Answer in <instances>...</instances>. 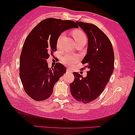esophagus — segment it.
Masks as SVG:
<instances>
[{
    "label": "esophagus",
    "mask_w": 135,
    "mask_h": 135,
    "mask_svg": "<svg viewBox=\"0 0 135 135\" xmlns=\"http://www.w3.org/2000/svg\"><path fill=\"white\" fill-rule=\"evenodd\" d=\"M66 71H67L68 73H69V74H71V73H72V71L71 70V69H69V68H68L67 70H66Z\"/></svg>",
    "instance_id": "obj_1"
}]
</instances>
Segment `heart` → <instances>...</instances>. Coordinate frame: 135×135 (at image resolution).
<instances>
[{"mask_svg":"<svg viewBox=\"0 0 135 135\" xmlns=\"http://www.w3.org/2000/svg\"><path fill=\"white\" fill-rule=\"evenodd\" d=\"M65 33L61 34L59 37L58 41H57V47H60L61 42L62 41V39L65 37ZM73 36L76 42L82 41L83 40L87 41V37H86L85 35L84 34L82 30L78 29L74 31L73 32ZM78 61V57L72 55L67 54L65 55L62 58V62L68 66H72L75 63H76Z\"/></svg>","mask_w":135,"mask_h":135,"instance_id":"obj_1","label":"heart"}]
</instances>
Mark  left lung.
Wrapping results in <instances>:
<instances>
[{"instance_id": "1", "label": "left lung", "mask_w": 135, "mask_h": 135, "mask_svg": "<svg viewBox=\"0 0 135 135\" xmlns=\"http://www.w3.org/2000/svg\"><path fill=\"white\" fill-rule=\"evenodd\" d=\"M88 38L86 56L81 63L89 69L83 77L73 73L74 81L70 84L72 96L78 102L88 103L100 96L114 71V53L111 41L100 28L93 24L76 21Z\"/></svg>"}]
</instances>
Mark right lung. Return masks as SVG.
Wrapping results in <instances>:
<instances>
[{
	"label": "right lung",
	"mask_w": 135,
	"mask_h": 135,
	"mask_svg": "<svg viewBox=\"0 0 135 135\" xmlns=\"http://www.w3.org/2000/svg\"><path fill=\"white\" fill-rule=\"evenodd\" d=\"M78 28L75 22L48 18L33 28L26 37L20 57V77L26 93L36 101L48 99L60 78L66 72L62 64L49 68L47 60L57 51L61 33Z\"/></svg>",
	"instance_id": "add662e5"
}]
</instances>
